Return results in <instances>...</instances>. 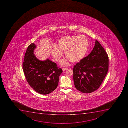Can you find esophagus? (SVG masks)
Instances as JSON below:
<instances>
[{"instance_id":"34e87169","label":"esophagus","mask_w":128,"mask_h":128,"mask_svg":"<svg viewBox=\"0 0 128 128\" xmlns=\"http://www.w3.org/2000/svg\"><path fill=\"white\" fill-rule=\"evenodd\" d=\"M67 69H68L67 68H62V70H63V71H66V70Z\"/></svg>"}]
</instances>
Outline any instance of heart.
Segmentation results:
<instances>
[{"mask_svg":"<svg viewBox=\"0 0 128 128\" xmlns=\"http://www.w3.org/2000/svg\"><path fill=\"white\" fill-rule=\"evenodd\" d=\"M88 47V40L83 35L65 36L58 40L57 46L52 47L51 54L56 61L60 62L62 51H64L66 58L62 61L61 65L66 66L70 61L77 62L82 60L86 56Z\"/></svg>","mask_w":128,"mask_h":128,"instance_id":"b5f03b06","label":"heart"}]
</instances>
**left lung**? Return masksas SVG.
I'll return each instance as SVG.
<instances>
[{"mask_svg": "<svg viewBox=\"0 0 128 128\" xmlns=\"http://www.w3.org/2000/svg\"><path fill=\"white\" fill-rule=\"evenodd\" d=\"M108 66V54L96 40L90 54L74 66V80L76 88L84 94L96 91L105 78Z\"/></svg>", "mask_w": 128, "mask_h": 128, "instance_id": "left-lung-1", "label": "left lung"}]
</instances>
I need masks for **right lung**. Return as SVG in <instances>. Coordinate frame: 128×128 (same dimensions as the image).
Instances as JSON below:
<instances>
[{
  "label": "right lung",
  "instance_id": "obj_1",
  "mask_svg": "<svg viewBox=\"0 0 128 128\" xmlns=\"http://www.w3.org/2000/svg\"><path fill=\"white\" fill-rule=\"evenodd\" d=\"M36 47L33 43L28 46L23 63L24 72L27 81L34 90L40 94H48L57 88L63 71L49 59L39 60L34 54Z\"/></svg>",
  "mask_w": 128,
  "mask_h": 128
}]
</instances>
